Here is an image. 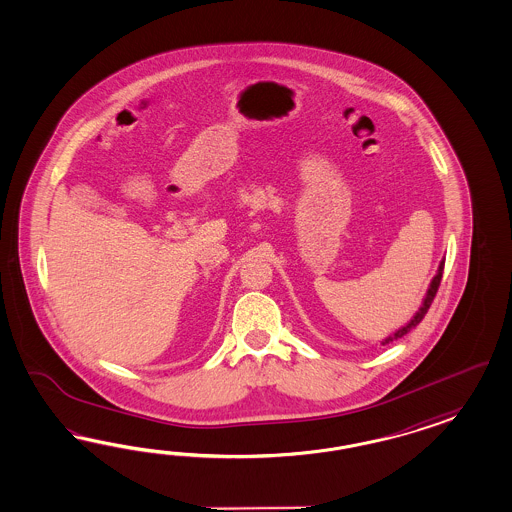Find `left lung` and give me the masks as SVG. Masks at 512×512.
Returning <instances> with one entry per match:
<instances>
[{
	"instance_id": "1",
	"label": "left lung",
	"mask_w": 512,
	"mask_h": 512,
	"mask_svg": "<svg viewBox=\"0 0 512 512\" xmlns=\"http://www.w3.org/2000/svg\"><path fill=\"white\" fill-rule=\"evenodd\" d=\"M443 266H445V263H440V268H438V274H436V277L432 279V283H430V289L429 292H427V298H425V302H423V307L415 313V317L404 326V328H401L399 332L393 333V335H389L387 337L386 341H382V345H389V343H393V341H397V339H401V337H404L406 333L412 332L414 330L415 326L425 318V315H427V311L430 309V305H432V302H434V298H436V292H438V289H440V283H442V276H443Z\"/></svg>"
}]
</instances>
